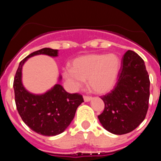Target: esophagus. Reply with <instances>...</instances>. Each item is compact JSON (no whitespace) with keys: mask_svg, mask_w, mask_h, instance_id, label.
<instances>
[{"mask_svg":"<svg viewBox=\"0 0 161 161\" xmlns=\"http://www.w3.org/2000/svg\"><path fill=\"white\" fill-rule=\"evenodd\" d=\"M83 98H84V101H86V102H88V101H91V100L92 99V97H89V96H84V97H83Z\"/></svg>","mask_w":161,"mask_h":161,"instance_id":"34e87169","label":"esophagus"}]
</instances>
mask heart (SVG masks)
Segmentation results:
<instances>
[{
  "instance_id": "b5f03b06",
  "label": "heart",
  "mask_w": 161,
  "mask_h": 161,
  "mask_svg": "<svg viewBox=\"0 0 161 161\" xmlns=\"http://www.w3.org/2000/svg\"><path fill=\"white\" fill-rule=\"evenodd\" d=\"M120 68V59L115 53H91L74 59L71 68L64 69L63 75L74 90L88 80L90 89L94 93L102 95L115 86Z\"/></svg>"
}]
</instances>
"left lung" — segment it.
Wrapping results in <instances>:
<instances>
[{"label":"left lung","instance_id":"8db88e82","mask_svg":"<svg viewBox=\"0 0 161 161\" xmlns=\"http://www.w3.org/2000/svg\"><path fill=\"white\" fill-rule=\"evenodd\" d=\"M149 97L150 80L145 62L134 51H126L115 88L101 97L105 106L98 116L100 123L113 134L132 132L145 119Z\"/></svg>","mask_w":161,"mask_h":161}]
</instances>
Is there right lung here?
<instances>
[{
  "label": "right lung",
  "instance_id": "obj_1",
  "mask_svg": "<svg viewBox=\"0 0 161 161\" xmlns=\"http://www.w3.org/2000/svg\"><path fill=\"white\" fill-rule=\"evenodd\" d=\"M58 50L45 47L35 51L19 63L14 82L15 102L24 123L32 130L45 136L64 132L74 118L78 107L84 102L82 95L66 92L58 82L45 93L29 92L23 83V66L30 57L36 55L58 57Z\"/></svg>",
  "mask_w": 161,
  "mask_h": 161
}]
</instances>
